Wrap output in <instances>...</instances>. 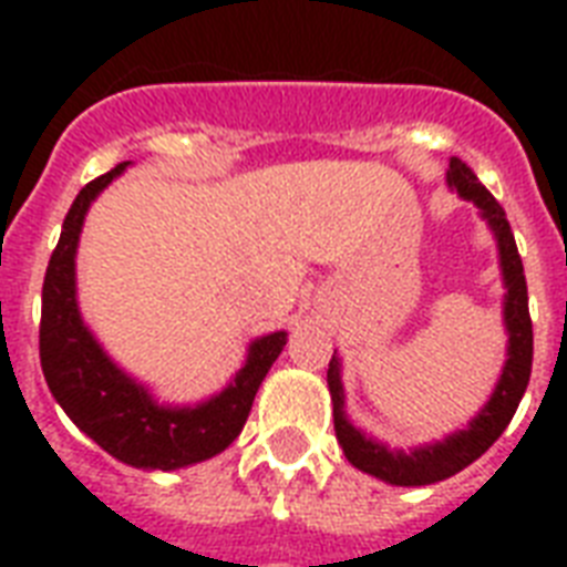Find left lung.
<instances>
[{
	"mask_svg": "<svg viewBox=\"0 0 567 567\" xmlns=\"http://www.w3.org/2000/svg\"><path fill=\"white\" fill-rule=\"evenodd\" d=\"M447 185L462 199L480 208V217L488 223L494 240H497V256H501L503 274V327H506V362H503L501 379L494 385L488 403L467 421L465 430L444 435L441 441H430L421 447L400 450L388 447L385 441L373 439L359 430L344 409V382H341V359L332 355L327 371L329 394H332V417H336V439L344 447L347 462L364 474L377 476L388 485H432L447 480V476L465 471L471 462L483 456L494 441L501 439L503 430L509 426L512 414L518 409L520 396L527 391L529 371H533V320H529L527 302V279L520 265L515 235L509 229L506 212L501 203L483 188L474 171L462 158H450Z\"/></svg>",
	"mask_w": 567,
	"mask_h": 567,
	"instance_id": "obj_1",
	"label": "left lung"
}]
</instances>
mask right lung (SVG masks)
<instances>
[{"instance_id":"obj_1","label":"right lung","mask_w":567,"mask_h":567,"mask_svg":"<svg viewBox=\"0 0 567 567\" xmlns=\"http://www.w3.org/2000/svg\"><path fill=\"white\" fill-rule=\"evenodd\" d=\"M128 164L84 185L66 212L43 279L40 364L55 403L105 453L144 471H179L217 456L238 439L258 385L288 344V332L279 329L249 341L247 362L229 385L194 405L158 403L144 382L105 353L79 309L75 249L87 208Z\"/></svg>"}]
</instances>
